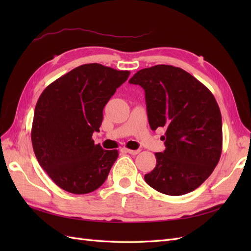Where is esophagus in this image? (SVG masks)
<instances>
[{
  "instance_id": "obj_1",
  "label": "esophagus",
  "mask_w": 251,
  "mask_h": 251,
  "mask_svg": "<svg viewBox=\"0 0 251 251\" xmlns=\"http://www.w3.org/2000/svg\"><path fill=\"white\" fill-rule=\"evenodd\" d=\"M126 151L131 155H137L140 151V150H130V149H126Z\"/></svg>"
}]
</instances>
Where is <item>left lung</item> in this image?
<instances>
[{"label": "left lung", "mask_w": 251, "mask_h": 251, "mask_svg": "<svg viewBox=\"0 0 251 251\" xmlns=\"http://www.w3.org/2000/svg\"><path fill=\"white\" fill-rule=\"evenodd\" d=\"M146 92L150 126L164 127L165 150L144 175L159 193L181 196L195 191L214 172L222 153V117L210 91L178 67L156 65L128 80Z\"/></svg>", "instance_id": "left-lung-1"}]
</instances>
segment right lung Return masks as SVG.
<instances>
[{"mask_svg":"<svg viewBox=\"0 0 251 251\" xmlns=\"http://www.w3.org/2000/svg\"><path fill=\"white\" fill-rule=\"evenodd\" d=\"M130 71L86 64L60 76L43 91L31 128L35 157L54 183L71 194L100 187L118 151L94 144L102 111Z\"/></svg>","mask_w":251,"mask_h":251,"instance_id":"add662e5","label":"right lung"}]
</instances>
